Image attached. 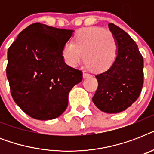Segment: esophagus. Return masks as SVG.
<instances>
[{
    "label": "esophagus",
    "instance_id": "esophagus-1",
    "mask_svg": "<svg viewBox=\"0 0 154 154\" xmlns=\"http://www.w3.org/2000/svg\"><path fill=\"white\" fill-rule=\"evenodd\" d=\"M90 76H91V75L89 74V73H88V72H83V77H84V78H87V77H89Z\"/></svg>",
    "mask_w": 154,
    "mask_h": 154
}]
</instances>
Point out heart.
Listing matches in <instances>:
<instances>
[{"label":"heart","instance_id":"heart-1","mask_svg":"<svg viewBox=\"0 0 154 154\" xmlns=\"http://www.w3.org/2000/svg\"><path fill=\"white\" fill-rule=\"evenodd\" d=\"M117 42L112 32L97 27L84 28L76 33L74 43L64 45L62 56L65 63L77 67L84 59L94 72H105L116 60Z\"/></svg>","mask_w":154,"mask_h":154}]
</instances>
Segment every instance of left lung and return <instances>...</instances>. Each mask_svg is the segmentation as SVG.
<instances>
[{
  "label": "left lung",
  "instance_id": "1",
  "mask_svg": "<svg viewBox=\"0 0 154 154\" xmlns=\"http://www.w3.org/2000/svg\"><path fill=\"white\" fill-rule=\"evenodd\" d=\"M109 29L115 37L118 53L113 65L96 76L98 87L93 97L97 107L107 113H117L137 101L143 86V57L136 42L112 23Z\"/></svg>",
  "mask_w": 154,
  "mask_h": 154
}]
</instances>
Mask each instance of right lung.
<instances>
[{"label": "right lung", "instance_id": "1", "mask_svg": "<svg viewBox=\"0 0 154 154\" xmlns=\"http://www.w3.org/2000/svg\"><path fill=\"white\" fill-rule=\"evenodd\" d=\"M73 30L34 23L8 50L6 74L17 105L32 118L51 120L65 112L82 72L65 64L62 50Z\"/></svg>", "mask_w": 154, "mask_h": 154}]
</instances>
